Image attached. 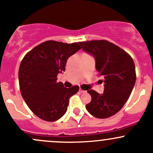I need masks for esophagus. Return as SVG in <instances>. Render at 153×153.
<instances>
[{
	"label": "esophagus",
	"instance_id": "esophagus-1",
	"mask_svg": "<svg viewBox=\"0 0 153 153\" xmlns=\"http://www.w3.org/2000/svg\"><path fill=\"white\" fill-rule=\"evenodd\" d=\"M79 91H80V92H81V93H83V92H85V91H84V90H83L82 89H81V88H80Z\"/></svg>",
	"mask_w": 153,
	"mask_h": 153
}]
</instances>
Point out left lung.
<instances>
[{"label":"left lung","instance_id":"left-lung-1","mask_svg":"<svg viewBox=\"0 0 153 153\" xmlns=\"http://www.w3.org/2000/svg\"><path fill=\"white\" fill-rule=\"evenodd\" d=\"M82 48L95 59V67L104 78L103 94L92 89L89 92L91 100L86 105L94 117L105 119L117 114L131 94L136 75L131 56L124 50L106 40L79 42Z\"/></svg>","mask_w":153,"mask_h":153}]
</instances>
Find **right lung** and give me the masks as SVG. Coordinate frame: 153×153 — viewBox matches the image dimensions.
<instances>
[{
	"label": "right lung",
	"mask_w": 153,
	"mask_h": 153,
	"mask_svg": "<svg viewBox=\"0 0 153 153\" xmlns=\"http://www.w3.org/2000/svg\"><path fill=\"white\" fill-rule=\"evenodd\" d=\"M81 49L79 42L67 44L50 40L24 56L19 69V85L25 103L40 119L54 122L66 113L69 100L79 86L64 87L57 75L65 70L67 61Z\"/></svg>",
	"instance_id": "add662e5"
}]
</instances>
